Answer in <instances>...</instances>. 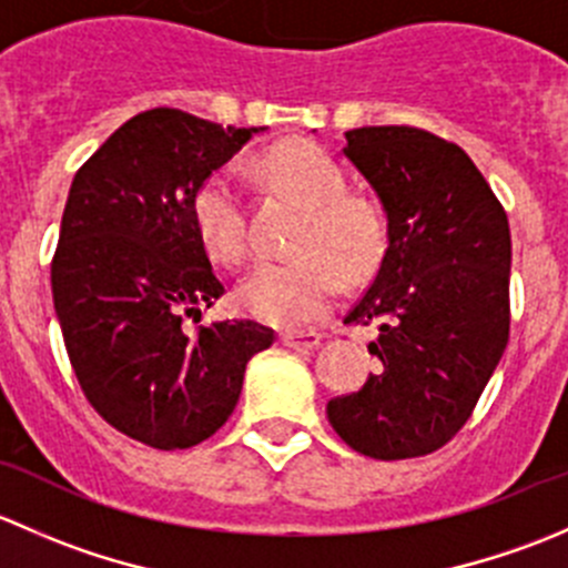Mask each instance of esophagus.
Returning <instances> with one entry per match:
<instances>
[{"mask_svg": "<svg viewBox=\"0 0 568 568\" xmlns=\"http://www.w3.org/2000/svg\"><path fill=\"white\" fill-rule=\"evenodd\" d=\"M324 341V335L321 332H313V329H300V332H283L280 335V343L288 348H296V352H307V348H318V343Z\"/></svg>", "mask_w": 568, "mask_h": 568, "instance_id": "1", "label": "esophagus"}]
</instances>
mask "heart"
<instances>
[{
	"label": "heart",
	"instance_id": "1",
	"mask_svg": "<svg viewBox=\"0 0 568 568\" xmlns=\"http://www.w3.org/2000/svg\"><path fill=\"white\" fill-rule=\"evenodd\" d=\"M263 181L302 209L291 236V261L257 263L239 283L244 313L272 326H302L324 316L341 294L343 274L363 280L379 266L387 233L379 209L368 197L343 192V173L311 142H280L257 162ZM192 216L205 252L225 266L250 255L247 214L227 173L200 183Z\"/></svg>",
	"mask_w": 568,
	"mask_h": 568
}]
</instances>
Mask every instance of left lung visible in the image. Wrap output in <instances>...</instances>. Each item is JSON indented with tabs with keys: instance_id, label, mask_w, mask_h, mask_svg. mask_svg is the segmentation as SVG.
Wrapping results in <instances>:
<instances>
[{
	"instance_id": "1",
	"label": "left lung",
	"mask_w": 568,
	"mask_h": 568,
	"mask_svg": "<svg viewBox=\"0 0 568 568\" xmlns=\"http://www.w3.org/2000/svg\"><path fill=\"white\" fill-rule=\"evenodd\" d=\"M343 153L387 216L379 272L346 316L376 326L382 371L326 417L357 454L415 459L456 437L506 352L508 216L473 159L432 131L365 125Z\"/></svg>"
}]
</instances>
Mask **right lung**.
I'll list each match as a JSON object with an SVG mask.
<instances>
[{
  "label": "right lung",
  "instance_id": "1",
  "mask_svg": "<svg viewBox=\"0 0 568 568\" xmlns=\"http://www.w3.org/2000/svg\"><path fill=\"white\" fill-rule=\"evenodd\" d=\"M263 129L181 109L134 114L79 168L51 261L54 311L84 398L125 437L192 448L233 415L255 321L197 324L225 285L192 216L200 183Z\"/></svg>",
  "mask_w": 568,
  "mask_h": 568
}]
</instances>
